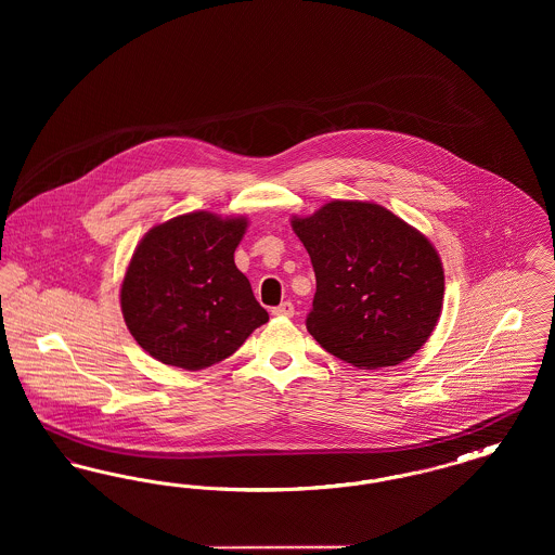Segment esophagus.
<instances>
[{
  "label": "esophagus",
  "mask_w": 555,
  "mask_h": 555,
  "mask_svg": "<svg viewBox=\"0 0 555 555\" xmlns=\"http://www.w3.org/2000/svg\"><path fill=\"white\" fill-rule=\"evenodd\" d=\"M272 314L279 318H291L295 314V308H293V304H291V301H283L281 306L272 308Z\"/></svg>",
  "instance_id": "34e87169"
}]
</instances>
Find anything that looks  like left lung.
<instances>
[{
    "label": "left lung",
    "instance_id": "8db88e82",
    "mask_svg": "<svg viewBox=\"0 0 555 555\" xmlns=\"http://www.w3.org/2000/svg\"><path fill=\"white\" fill-rule=\"evenodd\" d=\"M291 227L317 274L310 335L362 370L397 366L430 337L446 276L433 243L369 202H331Z\"/></svg>",
    "mask_w": 555,
    "mask_h": 555
}]
</instances>
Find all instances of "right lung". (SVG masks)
<instances>
[{"label": "right lung", "instance_id": "add662e5", "mask_svg": "<svg viewBox=\"0 0 555 555\" xmlns=\"http://www.w3.org/2000/svg\"><path fill=\"white\" fill-rule=\"evenodd\" d=\"M245 229V218L191 211L141 238L120 306L134 341L152 358L177 369H208L268 322L235 266Z\"/></svg>", "mask_w": 555, "mask_h": 555}]
</instances>
